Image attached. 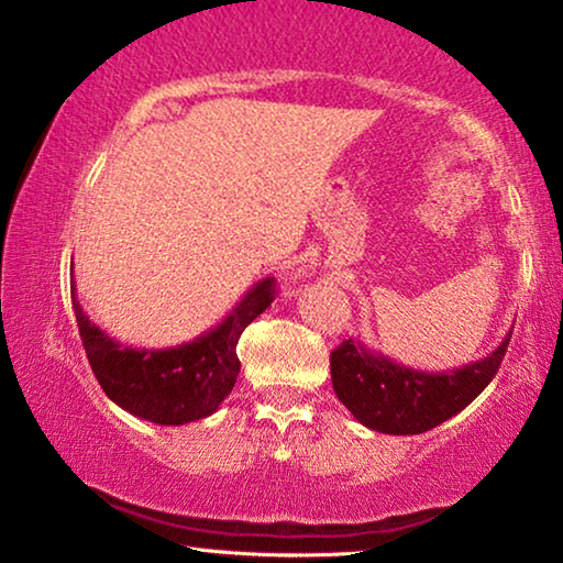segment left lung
I'll use <instances>...</instances> for the list:
<instances>
[{
  "instance_id": "8db88e82",
  "label": "left lung",
  "mask_w": 563,
  "mask_h": 563,
  "mask_svg": "<svg viewBox=\"0 0 563 563\" xmlns=\"http://www.w3.org/2000/svg\"><path fill=\"white\" fill-rule=\"evenodd\" d=\"M511 340L507 332L497 350L450 373H424L345 340L330 355L332 389L360 424L383 434H422L460 415L492 383Z\"/></svg>"
}]
</instances>
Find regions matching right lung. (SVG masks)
<instances>
[{
	"instance_id": "1",
	"label": "right lung",
	"mask_w": 563,
	"mask_h": 563,
	"mask_svg": "<svg viewBox=\"0 0 563 563\" xmlns=\"http://www.w3.org/2000/svg\"><path fill=\"white\" fill-rule=\"evenodd\" d=\"M271 302L273 278H263L203 335L176 347L148 350L121 345L93 325L71 285L76 325L101 389L129 415L156 424H188L221 407L241 373L238 338Z\"/></svg>"
}]
</instances>
